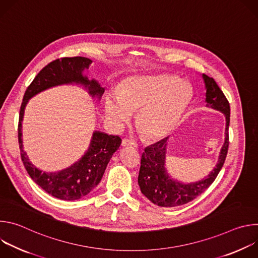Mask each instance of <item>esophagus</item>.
Returning a JSON list of instances; mask_svg holds the SVG:
<instances>
[{
  "instance_id": "esophagus-1",
  "label": "esophagus",
  "mask_w": 258,
  "mask_h": 258,
  "mask_svg": "<svg viewBox=\"0 0 258 258\" xmlns=\"http://www.w3.org/2000/svg\"><path fill=\"white\" fill-rule=\"evenodd\" d=\"M121 145L122 147H132V146H136V144L130 140V139H123L122 142H121Z\"/></svg>"
}]
</instances>
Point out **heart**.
Instances as JSON below:
<instances>
[{
  "mask_svg": "<svg viewBox=\"0 0 258 258\" xmlns=\"http://www.w3.org/2000/svg\"><path fill=\"white\" fill-rule=\"evenodd\" d=\"M192 99L190 87L170 75L142 76L131 79L119 93L105 99V113L114 126L130 120L133 111L139 112L136 124L150 140L167 136L178 123Z\"/></svg>",
  "mask_w": 258,
  "mask_h": 258,
  "instance_id": "b5f03b06",
  "label": "heart"
}]
</instances>
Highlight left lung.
I'll return each instance as SVG.
<instances>
[{"mask_svg": "<svg viewBox=\"0 0 258 258\" xmlns=\"http://www.w3.org/2000/svg\"><path fill=\"white\" fill-rule=\"evenodd\" d=\"M202 79L206 90V106L225 114V143L220 149L218 160L213 170H211L205 178L190 183H183L172 179L165 168L168 138L145 148V152H143L141 159L138 183L143 195H145L152 203L161 207L183 205L201 195L216 178L228 154L230 125L229 101L212 78L202 75Z\"/></svg>", "mask_w": 258, "mask_h": 258, "instance_id": "8db88e82", "label": "left lung"}]
</instances>
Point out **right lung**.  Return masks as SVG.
<instances>
[{
    "label": "right lung",
    "mask_w": 258,
    "mask_h": 258,
    "mask_svg": "<svg viewBox=\"0 0 258 258\" xmlns=\"http://www.w3.org/2000/svg\"><path fill=\"white\" fill-rule=\"evenodd\" d=\"M93 61L86 57L57 59L45 66L34 78L25 91L19 112L18 142L22 162L34 182L55 198L67 201L78 200L93 191L105 172L108 162L119 148L121 139L95 131L87 152L82 158L55 172H46L34 166L23 150L22 120L28 100L45 90L62 85H81L93 98L101 99L105 89L96 80H89L84 71L89 69Z\"/></svg>",
    "instance_id": "obj_1"
}]
</instances>
